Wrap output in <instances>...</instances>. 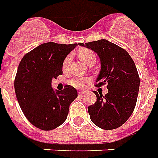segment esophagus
<instances>
[{"mask_svg": "<svg viewBox=\"0 0 158 158\" xmlns=\"http://www.w3.org/2000/svg\"><path fill=\"white\" fill-rule=\"evenodd\" d=\"M85 93H84V92H79V95H80V96H82V95H84Z\"/></svg>", "mask_w": 158, "mask_h": 158, "instance_id": "obj_1", "label": "esophagus"}]
</instances>
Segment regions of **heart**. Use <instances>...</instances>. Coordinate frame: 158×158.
<instances>
[{
  "instance_id": "obj_1",
  "label": "heart",
  "mask_w": 158,
  "mask_h": 158,
  "mask_svg": "<svg viewBox=\"0 0 158 158\" xmlns=\"http://www.w3.org/2000/svg\"><path fill=\"white\" fill-rule=\"evenodd\" d=\"M78 55L79 57L82 60L86 63L87 65H89L93 60H96V56H95V53L88 49V48H80L79 51H78ZM71 57L70 55H67L64 59L63 63H62V69L63 71H67L68 69V65H69V62H70ZM90 79L88 78H83V77H73L70 79L69 84H70L72 86H73L75 88H83L85 85L89 83Z\"/></svg>"
}]
</instances>
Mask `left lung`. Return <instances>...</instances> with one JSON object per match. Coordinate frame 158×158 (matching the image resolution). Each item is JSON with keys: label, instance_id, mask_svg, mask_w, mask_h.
I'll return each mask as SVG.
<instances>
[{"label": "left lung", "instance_id": "1", "mask_svg": "<svg viewBox=\"0 0 158 158\" xmlns=\"http://www.w3.org/2000/svg\"><path fill=\"white\" fill-rule=\"evenodd\" d=\"M79 43L96 52L101 70L96 86L107 85L105 96L94 91L96 102L88 106L93 124L104 130H113L124 124L132 114L138 99L140 79L134 61L127 51L106 40Z\"/></svg>", "mask_w": 158, "mask_h": 158}]
</instances>
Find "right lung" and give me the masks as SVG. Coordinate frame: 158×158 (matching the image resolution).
Masks as SVG:
<instances>
[{"instance_id":"add662e5","label":"right lung","mask_w":158,"mask_h":158,"mask_svg":"<svg viewBox=\"0 0 158 158\" xmlns=\"http://www.w3.org/2000/svg\"><path fill=\"white\" fill-rule=\"evenodd\" d=\"M78 44L47 42L26 53L15 79V90L21 110L31 124L51 131L66 119L77 90L69 85L54 92L52 79L62 74V63Z\"/></svg>"}]
</instances>
